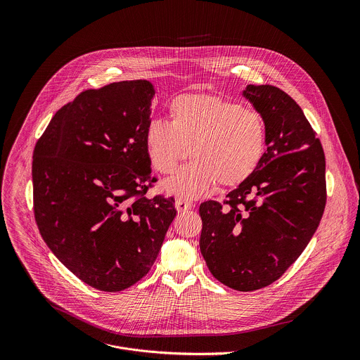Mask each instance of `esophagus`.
I'll return each mask as SVG.
<instances>
[{
	"label": "esophagus",
	"instance_id": "obj_1",
	"mask_svg": "<svg viewBox=\"0 0 360 360\" xmlns=\"http://www.w3.org/2000/svg\"><path fill=\"white\" fill-rule=\"evenodd\" d=\"M193 207V202L188 201V200H184V198H177L176 201V209L179 212H186V210H190Z\"/></svg>",
	"mask_w": 360,
	"mask_h": 360
}]
</instances>
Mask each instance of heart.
Returning <instances> with one entry per match:
<instances>
[{
  "instance_id": "b5f03b06",
  "label": "heart",
  "mask_w": 360,
  "mask_h": 360,
  "mask_svg": "<svg viewBox=\"0 0 360 360\" xmlns=\"http://www.w3.org/2000/svg\"><path fill=\"white\" fill-rule=\"evenodd\" d=\"M170 123L153 119L146 144L156 170L172 174L190 155L195 158L165 187L181 197L206 193L216 181L237 187L257 172L266 153L262 115L214 94H181L169 105Z\"/></svg>"
}]
</instances>
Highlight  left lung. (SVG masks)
<instances>
[{
	"mask_svg": "<svg viewBox=\"0 0 360 360\" xmlns=\"http://www.w3.org/2000/svg\"><path fill=\"white\" fill-rule=\"evenodd\" d=\"M243 94L264 120L267 150L223 204H201L200 248L216 280L247 292L278 280L304 252L327 194L324 151L301 106L270 84Z\"/></svg>",
	"mask_w": 360,
	"mask_h": 360,
	"instance_id": "obj_1",
	"label": "left lung"
}]
</instances>
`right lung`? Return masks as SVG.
I'll return each instance as SVG.
<instances>
[{
  "mask_svg": "<svg viewBox=\"0 0 360 360\" xmlns=\"http://www.w3.org/2000/svg\"><path fill=\"white\" fill-rule=\"evenodd\" d=\"M154 86L117 82L62 106L33 151V206L52 254L83 283L126 290L153 267L174 198L146 194Z\"/></svg>",
  "mask_w": 360,
  "mask_h": 360,
  "instance_id": "1",
  "label": "right lung"
}]
</instances>
